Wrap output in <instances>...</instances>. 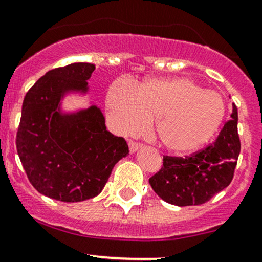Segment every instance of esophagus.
I'll return each instance as SVG.
<instances>
[{
    "instance_id": "1",
    "label": "esophagus",
    "mask_w": 262,
    "mask_h": 262,
    "mask_svg": "<svg viewBox=\"0 0 262 262\" xmlns=\"http://www.w3.org/2000/svg\"><path fill=\"white\" fill-rule=\"evenodd\" d=\"M128 147H130L131 152H136V151L141 147V143L135 142V141H128Z\"/></svg>"
}]
</instances>
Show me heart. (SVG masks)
I'll return each instance as SVG.
<instances>
[{"label":"heart","instance_id":"heart-1","mask_svg":"<svg viewBox=\"0 0 262 262\" xmlns=\"http://www.w3.org/2000/svg\"><path fill=\"white\" fill-rule=\"evenodd\" d=\"M107 108L121 134L140 132L156 119L155 135L173 152L193 151L209 141L225 116L221 95L186 77L152 78L139 87L117 80L108 90Z\"/></svg>","mask_w":262,"mask_h":262}]
</instances>
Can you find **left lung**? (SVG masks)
Instances as JSON below:
<instances>
[{"label": "left lung", "mask_w": 262, "mask_h": 262, "mask_svg": "<svg viewBox=\"0 0 262 262\" xmlns=\"http://www.w3.org/2000/svg\"><path fill=\"white\" fill-rule=\"evenodd\" d=\"M241 150L237 134V107L217 139L190 156H164L162 166L150 177L151 187L168 204L202 205L230 185Z\"/></svg>", "instance_id": "1"}]
</instances>
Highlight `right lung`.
<instances>
[{"label": "right lung", "instance_id": "obj_1", "mask_svg": "<svg viewBox=\"0 0 262 262\" xmlns=\"http://www.w3.org/2000/svg\"><path fill=\"white\" fill-rule=\"evenodd\" d=\"M92 63H71L43 75L27 91L16 147L31 185L63 202L92 199L102 191L114 166L128 154L123 137L106 130L96 106L61 115L58 103L69 90L86 91Z\"/></svg>", "mask_w": 262, "mask_h": 262}]
</instances>
